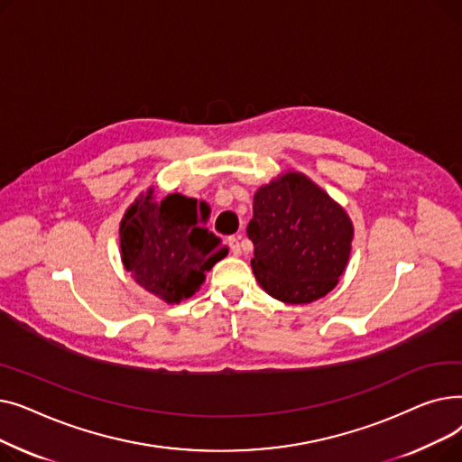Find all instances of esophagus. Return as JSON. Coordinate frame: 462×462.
Wrapping results in <instances>:
<instances>
[{"instance_id": "obj_1", "label": "esophagus", "mask_w": 462, "mask_h": 462, "mask_svg": "<svg viewBox=\"0 0 462 462\" xmlns=\"http://www.w3.org/2000/svg\"><path fill=\"white\" fill-rule=\"evenodd\" d=\"M228 245H230L234 254H241V236L239 234L237 236H230L228 237Z\"/></svg>"}]
</instances>
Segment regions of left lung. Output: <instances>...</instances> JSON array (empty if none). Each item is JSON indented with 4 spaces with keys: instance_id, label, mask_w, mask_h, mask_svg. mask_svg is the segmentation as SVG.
I'll use <instances>...</instances> for the list:
<instances>
[{
    "instance_id": "obj_1",
    "label": "left lung",
    "mask_w": 462,
    "mask_h": 462,
    "mask_svg": "<svg viewBox=\"0 0 462 462\" xmlns=\"http://www.w3.org/2000/svg\"><path fill=\"white\" fill-rule=\"evenodd\" d=\"M247 236L253 273L272 298L310 303L337 286L352 251L354 226L326 190L300 172L262 185Z\"/></svg>"
}]
</instances>
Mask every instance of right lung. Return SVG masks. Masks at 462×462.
Returning a JSON list of instances; mask_svg holds the SVG:
<instances>
[{
	"label": "right lung",
	"mask_w": 462,
	"mask_h": 462,
	"mask_svg": "<svg viewBox=\"0 0 462 462\" xmlns=\"http://www.w3.org/2000/svg\"><path fill=\"white\" fill-rule=\"evenodd\" d=\"M119 247L134 281L170 305L197 292L206 272L228 253L204 226L197 200L176 192L157 202L153 189L121 218Z\"/></svg>",
	"instance_id": "right-lung-1"
}]
</instances>
